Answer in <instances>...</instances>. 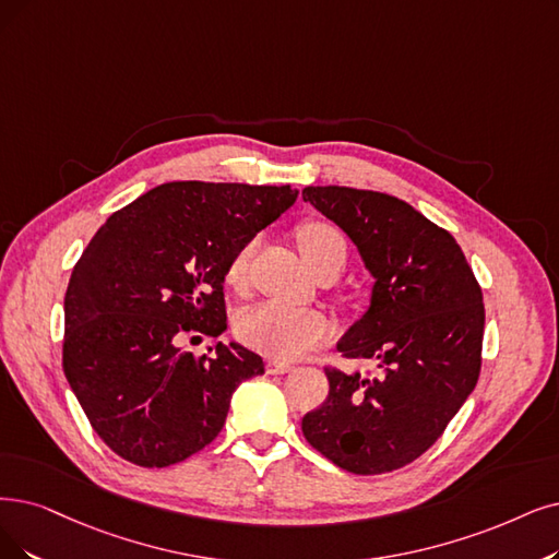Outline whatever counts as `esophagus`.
<instances>
[{
    "label": "esophagus",
    "instance_id": "esophagus-1",
    "mask_svg": "<svg viewBox=\"0 0 559 559\" xmlns=\"http://www.w3.org/2000/svg\"><path fill=\"white\" fill-rule=\"evenodd\" d=\"M292 369H294V365L286 362V360H280V357H273V360H267V371H271V373H286V371H292Z\"/></svg>",
    "mask_w": 559,
    "mask_h": 559
}]
</instances>
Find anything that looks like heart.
Segmentation results:
<instances>
[{"label":"heart","mask_w":559,"mask_h":559,"mask_svg":"<svg viewBox=\"0 0 559 559\" xmlns=\"http://www.w3.org/2000/svg\"><path fill=\"white\" fill-rule=\"evenodd\" d=\"M296 240L305 261L314 267L317 273L323 271V267H340V271L344 267L348 254L346 238L337 227L330 225V222H302L296 229ZM252 250V240L242 242L225 267V282L234 292H240V288L248 284ZM236 330L238 337L257 350L280 357H298L328 337L330 321L319 309L261 302L245 311V314H240Z\"/></svg>","instance_id":"b5f03b06"}]
</instances>
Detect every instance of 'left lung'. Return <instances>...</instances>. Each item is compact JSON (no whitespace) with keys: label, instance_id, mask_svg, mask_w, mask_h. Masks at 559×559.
Instances as JSON below:
<instances>
[{"label":"left lung","instance_id":"8db88e82","mask_svg":"<svg viewBox=\"0 0 559 559\" xmlns=\"http://www.w3.org/2000/svg\"><path fill=\"white\" fill-rule=\"evenodd\" d=\"M302 199L340 225L376 277L371 307L337 344L376 376L325 367L330 392L302 417L307 442L353 475L413 463L448 429L479 381L481 286L450 231L401 199L309 186Z\"/></svg>","mask_w":559,"mask_h":559}]
</instances>
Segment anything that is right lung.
Segmentation results:
<instances>
[{
	"label": "right lung",
	"mask_w": 559,
	"mask_h": 559,
	"mask_svg": "<svg viewBox=\"0 0 559 559\" xmlns=\"http://www.w3.org/2000/svg\"><path fill=\"white\" fill-rule=\"evenodd\" d=\"M292 186L171 181L111 213L63 298V373L98 438L121 459L165 467L225 427L234 390L263 373L238 344L211 355L183 340L227 328L225 267L275 222Z\"/></svg>",
	"instance_id": "right-lung-1"
}]
</instances>
